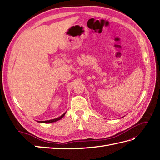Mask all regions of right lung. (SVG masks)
Masks as SVG:
<instances>
[{"instance_id": "1", "label": "right lung", "mask_w": 160, "mask_h": 160, "mask_svg": "<svg viewBox=\"0 0 160 160\" xmlns=\"http://www.w3.org/2000/svg\"><path fill=\"white\" fill-rule=\"evenodd\" d=\"M65 113H63L62 116H61L60 117H59V118H55V119H53V120H47V121H38V122H42V123H46V124H47V123H52V122H56V121H58V120H61V118H62L64 116H65Z\"/></svg>"}]
</instances>
